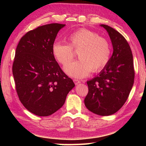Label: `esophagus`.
<instances>
[{
  "mask_svg": "<svg viewBox=\"0 0 146 146\" xmlns=\"http://www.w3.org/2000/svg\"><path fill=\"white\" fill-rule=\"evenodd\" d=\"M73 81H74V84H75L76 85L78 84L79 83H80V82H81L80 81L78 80H76V79H74V80H73Z\"/></svg>",
  "mask_w": 146,
  "mask_h": 146,
  "instance_id": "34e87169",
  "label": "esophagus"
}]
</instances>
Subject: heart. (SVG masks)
<instances>
[{
    "label": "heart",
    "mask_w": 146,
    "mask_h": 146,
    "mask_svg": "<svg viewBox=\"0 0 146 146\" xmlns=\"http://www.w3.org/2000/svg\"><path fill=\"white\" fill-rule=\"evenodd\" d=\"M68 40V44L56 42L52 47V52L55 59L66 67L74 56L73 50H78V57L80 60L66 68V72L71 76L82 78L91 71H100L109 62L111 54L110 43L95 32L79 29L70 34Z\"/></svg>",
    "instance_id": "b5f03b06"
}]
</instances>
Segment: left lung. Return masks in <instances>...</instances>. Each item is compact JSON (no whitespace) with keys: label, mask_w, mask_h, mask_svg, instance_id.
Segmentation results:
<instances>
[{"label":"left lung","mask_w":146,"mask_h":146,"mask_svg":"<svg viewBox=\"0 0 146 146\" xmlns=\"http://www.w3.org/2000/svg\"><path fill=\"white\" fill-rule=\"evenodd\" d=\"M113 46V54L99 75L87 82L88 93L84 99L86 107L100 115L117 112L129 96L135 71L133 56L128 42L119 32L106 25Z\"/></svg>","instance_id":"1"}]
</instances>
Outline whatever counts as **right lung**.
I'll list each match as a JSON object with an SVG mask.
<instances>
[{
	"mask_svg": "<svg viewBox=\"0 0 146 146\" xmlns=\"http://www.w3.org/2000/svg\"><path fill=\"white\" fill-rule=\"evenodd\" d=\"M64 26L52 23L30 31L16 49L13 74L18 96L28 110L39 116L58 110L75 86L52 52L57 34Z\"/></svg>",
	"mask_w": 146,
	"mask_h": 146,
	"instance_id": "add662e5",
	"label": "right lung"
}]
</instances>
